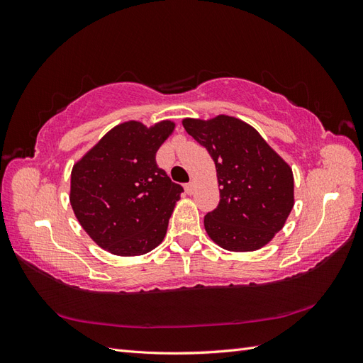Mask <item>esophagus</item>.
Segmentation results:
<instances>
[{"mask_svg": "<svg viewBox=\"0 0 363 363\" xmlns=\"http://www.w3.org/2000/svg\"><path fill=\"white\" fill-rule=\"evenodd\" d=\"M184 189H186V192H188V194H192L194 189H195V183H194V182L186 183V184H184Z\"/></svg>", "mask_w": 363, "mask_h": 363, "instance_id": "1", "label": "esophagus"}]
</instances>
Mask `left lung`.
Listing matches in <instances>:
<instances>
[{
	"label": "left lung",
	"mask_w": 363,
	"mask_h": 363,
	"mask_svg": "<svg viewBox=\"0 0 363 363\" xmlns=\"http://www.w3.org/2000/svg\"><path fill=\"white\" fill-rule=\"evenodd\" d=\"M182 124L215 162L221 200L204 216L208 238L227 251L265 247L283 228L295 203L288 162L239 118H184Z\"/></svg>",
	"instance_id": "1"
}]
</instances>
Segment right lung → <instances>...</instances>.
<instances>
[{"mask_svg": "<svg viewBox=\"0 0 363 363\" xmlns=\"http://www.w3.org/2000/svg\"><path fill=\"white\" fill-rule=\"evenodd\" d=\"M175 128L125 121L86 151L71 171L69 203L94 242L115 256H142L162 244L183 188L156 163Z\"/></svg>", "mask_w": 363, "mask_h": 363, "instance_id": "add662e5", "label": "right lung"}]
</instances>
